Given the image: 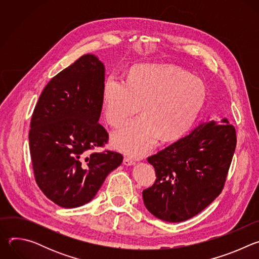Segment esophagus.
<instances>
[{
	"mask_svg": "<svg viewBox=\"0 0 259 259\" xmlns=\"http://www.w3.org/2000/svg\"><path fill=\"white\" fill-rule=\"evenodd\" d=\"M123 163H124V165H126V166H132V165L135 164V161H134L133 159L129 158V157H125Z\"/></svg>",
	"mask_w": 259,
	"mask_h": 259,
	"instance_id": "34e87169",
	"label": "esophagus"
}]
</instances>
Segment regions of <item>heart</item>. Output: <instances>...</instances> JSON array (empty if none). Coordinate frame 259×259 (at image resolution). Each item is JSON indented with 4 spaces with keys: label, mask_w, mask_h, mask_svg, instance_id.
<instances>
[{
    "label": "heart",
    "mask_w": 259,
    "mask_h": 259,
    "mask_svg": "<svg viewBox=\"0 0 259 259\" xmlns=\"http://www.w3.org/2000/svg\"><path fill=\"white\" fill-rule=\"evenodd\" d=\"M206 99L204 82L173 65L133 66L123 83L109 77L102 89L106 122L122 126L140 106L142 116L112 136L115 149L140 157L157 143L178 139L194 124Z\"/></svg>",
    "instance_id": "heart-1"
}]
</instances>
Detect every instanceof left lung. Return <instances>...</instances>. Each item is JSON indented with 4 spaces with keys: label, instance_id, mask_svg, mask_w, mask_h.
Returning <instances> with one entry per match:
<instances>
[{
    "label": "left lung",
    "instance_id": "obj_1",
    "mask_svg": "<svg viewBox=\"0 0 259 259\" xmlns=\"http://www.w3.org/2000/svg\"><path fill=\"white\" fill-rule=\"evenodd\" d=\"M236 144L235 127L224 118L201 123L147 158L157 179L142 192L146 209L168 223H180L200 213L223 191Z\"/></svg>",
    "mask_w": 259,
    "mask_h": 259
}]
</instances>
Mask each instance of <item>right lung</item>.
Listing matches in <instances>:
<instances>
[{
  "instance_id": "add662e5",
  "label": "right lung",
  "mask_w": 259,
  "mask_h": 259,
  "mask_svg": "<svg viewBox=\"0 0 259 259\" xmlns=\"http://www.w3.org/2000/svg\"><path fill=\"white\" fill-rule=\"evenodd\" d=\"M104 72L95 55H83L51 79L33 109L28 140L34 178L63 208L90 202L123 162L116 152L90 153L108 140L98 123Z\"/></svg>"
}]
</instances>
